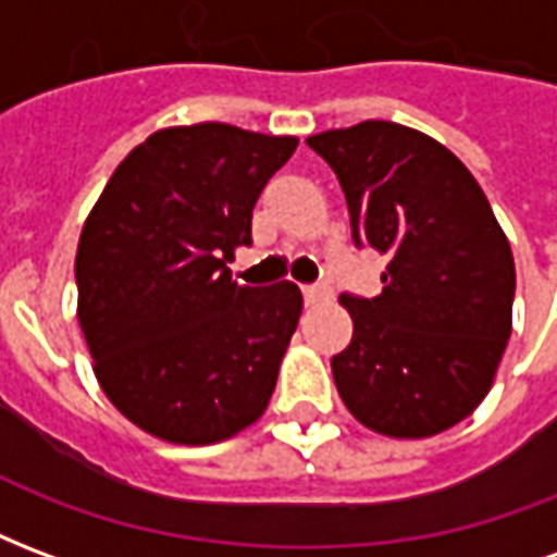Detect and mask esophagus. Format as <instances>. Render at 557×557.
Returning <instances> with one entry per match:
<instances>
[{"label": "esophagus", "mask_w": 557, "mask_h": 557, "mask_svg": "<svg viewBox=\"0 0 557 557\" xmlns=\"http://www.w3.org/2000/svg\"><path fill=\"white\" fill-rule=\"evenodd\" d=\"M304 301L307 304H319V301H327L331 298V292L325 286H304Z\"/></svg>", "instance_id": "34e87169"}]
</instances>
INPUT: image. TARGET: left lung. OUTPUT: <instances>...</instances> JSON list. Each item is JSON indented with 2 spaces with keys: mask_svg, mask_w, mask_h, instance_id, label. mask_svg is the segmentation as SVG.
<instances>
[{
  "mask_svg": "<svg viewBox=\"0 0 557 557\" xmlns=\"http://www.w3.org/2000/svg\"><path fill=\"white\" fill-rule=\"evenodd\" d=\"M337 172L351 238L387 253L375 298L339 295L351 343L331 373L387 438H430L490 394L513 331L516 268L490 199L450 148L397 122L307 137Z\"/></svg>",
  "mask_w": 557,
  "mask_h": 557,
  "instance_id": "8db88e82",
  "label": "left lung"
}]
</instances>
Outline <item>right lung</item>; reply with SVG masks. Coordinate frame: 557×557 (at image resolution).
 I'll return each mask as SVG.
<instances>
[{"instance_id":"right-lung-1","label":"right lung","mask_w":557,"mask_h":557,"mask_svg":"<svg viewBox=\"0 0 557 557\" xmlns=\"http://www.w3.org/2000/svg\"><path fill=\"white\" fill-rule=\"evenodd\" d=\"M298 137L202 122L154 131L83 223L77 319L103 394L172 444H214L262 418L298 327L295 283L238 286L253 206Z\"/></svg>"}]
</instances>
